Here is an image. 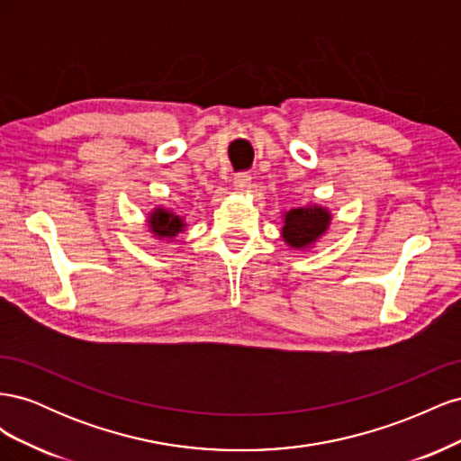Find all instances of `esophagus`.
Masks as SVG:
<instances>
[{"label": "esophagus", "mask_w": 461, "mask_h": 461, "mask_svg": "<svg viewBox=\"0 0 461 461\" xmlns=\"http://www.w3.org/2000/svg\"><path fill=\"white\" fill-rule=\"evenodd\" d=\"M249 186H252V176H249L248 173H240L234 176V188L239 192H248Z\"/></svg>", "instance_id": "1"}]
</instances>
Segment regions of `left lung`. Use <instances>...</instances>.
Wrapping results in <instances>:
<instances>
[{
	"instance_id": "8db88e82",
	"label": "left lung",
	"mask_w": 461,
	"mask_h": 461,
	"mask_svg": "<svg viewBox=\"0 0 461 461\" xmlns=\"http://www.w3.org/2000/svg\"><path fill=\"white\" fill-rule=\"evenodd\" d=\"M332 213L327 207L310 203L303 207H292L283 213L281 236L292 249H308L319 239H323L330 227Z\"/></svg>"
}]
</instances>
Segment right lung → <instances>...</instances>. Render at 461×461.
Instances as JSON below:
<instances>
[{"instance_id": "obj_1", "label": "right lung", "mask_w": 461, "mask_h": 461, "mask_svg": "<svg viewBox=\"0 0 461 461\" xmlns=\"http://www.w3.org/2000/svg\"><path fill=\"white\" fill-rule=\"evenodd\" d=\"M148 229L159 240H175L176 234L185 232L186 221L169 207H156L148 215Z\"/></svg>"}]
</instances>
